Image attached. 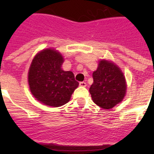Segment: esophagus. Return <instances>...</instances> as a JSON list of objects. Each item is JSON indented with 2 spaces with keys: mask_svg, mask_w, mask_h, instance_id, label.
I'll list each match as a JSON object with an SVG mask.
<instances>
[{
  "mask_svg": "<svg viewBox=\"0 0 154 154\" xmlns=\"http://www.w3.org/2000/svg\"><path fill=\"white\" fill-rule=\"evenodd\" d=\"M79 85L82 87H85L86 86V83H85V82H80Z\"/></svg>",
  "mask_w": 154,
  "mask_h": 154,
  "instance_id": "34e87169",
  "label": "esophagus"
}]
</instances>
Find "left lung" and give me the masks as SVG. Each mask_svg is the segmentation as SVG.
<instances>
[{
    "instance_id": "1",
    "label": "left lung",
    "mask_w": 154,
    "mask_h": 154,
    "mask_svg": "<svg viewBox=\"0 0 154 154\" xmlns=\"http://www.w3.org/2000/svg\"><path fill=\"white\" fill-rule=\"evenodd\" d=\"M93 83L89 88L92 101L103 109H109L123 101L126 95L125 76L115 63L101 60L92 73Z\"/></svg>"
}]
</instances>
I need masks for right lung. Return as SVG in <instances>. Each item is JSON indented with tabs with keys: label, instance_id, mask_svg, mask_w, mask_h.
I'll use <instances>...</instances> for the list:
<instances>
[{
	"label": "right lung",
	"instance_id": "1",
	"mask_svg": "<svg viewBox=\"0 0 154 154\" xmlns=\"http://www.w3.org/2000/svg\"><path fill=\"white\" fill-rule=\"evenodd\" d=\"M63 62L62 55L52 48L42 50L31 62L28 71L30 90L37 100L46 106H63L79 86L72 72L62 70Z\"/></svg>",
	"mask_w": 154,
	"mask_h": 154
}]
</instances>
